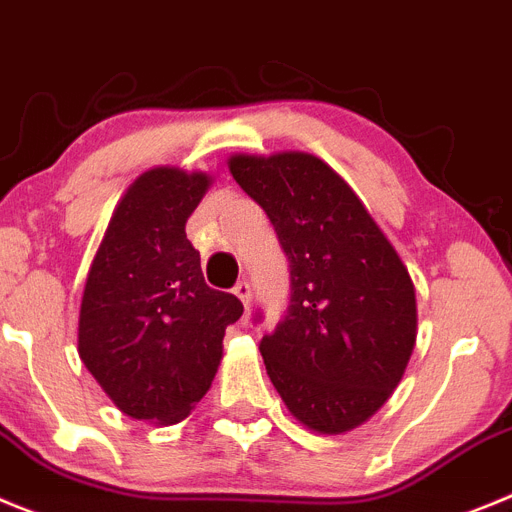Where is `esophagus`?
Returning <instances> with one entry per match:
<instances>
[{"label":"esophagus","mask_w":512,"mask_h":512,"mask_svg":"<svg viewBox=\"0 0 512 512\" xmlns=\"http://www.w3.org/2000/svg\"><path fill=\"white\" fill-rule=\"evenodd\" d=\"M234 296L239 298V301L245 303V306H250V298H252V288H250V283H247L245 278L239 280L237 285H234Z\"/></svg>","instance_id":"1"}]
</instances>
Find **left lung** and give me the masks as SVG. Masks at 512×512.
<instances>
[{
	"mask_svg": "<svg viewBox=\"0 0 512 512\" xmlns=\"http://www.w3.org/2000/svg\"><path fill=\"white\" fill-rule=\"evenodd\" d=\"M290 262V306L260 352L288 411L319 434L365 423L398 388L416 344L408 267L357 193L308 153L232 155Z\"/></svg>",
	"mask_w": 512,
	"mask_h": 512,
	"instance_id": "8db88e82",
	"label": "left lung"
}]
</instances>
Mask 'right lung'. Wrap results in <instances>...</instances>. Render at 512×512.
Listing matches in <instances>:
<instances>
[{
	"label": "right lung",
	"instance_id": "add662e5",
	"mask_svg": "<svg viewBox=\"0 0 512 512\" xmlns=\"http://www.w3.org/2000/svg\"><path fill=\"white\" fill-rule=\"evenodd\" d=\"M206 173L153 168L114 209L89 267L78 354L119 411L178 423L211 388L242 301L206 285L186 222Z\"/></svg>",
	"mask_w": 512,
	"mask_h": 512
}]
</instances>
